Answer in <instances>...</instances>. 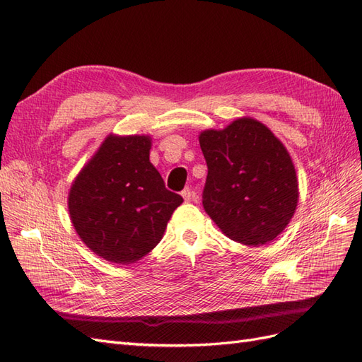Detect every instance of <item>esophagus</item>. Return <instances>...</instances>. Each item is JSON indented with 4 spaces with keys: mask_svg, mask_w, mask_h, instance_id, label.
I'll return each instance as SVG.
<instances>
[{
    "mask_svg": "<svg viewBox=\"0 0 362 362\" xmlns=\"http://www.w3.org/2000/svg\"><path fill=\"white\" fill-rule=\"evenodd\" d=\"M181 197L184 198V201H192L193 197H195V193H193V190L190 187H186L182 192H181Z\"/></svg>",
    "mask_w": 362,
    "mask_h": 362,
    "instance_id": "obj_1",
    "label": "esophagus"
}]
</instances>
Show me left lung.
<instances>
[{
    "instance_id": "1",
    "label": "left lung",
    "mask_w": 362,
    "mask_h": 362,
    "mask_svg": "<svg viewBox=\"0 0 362 362\" xmlns=\"http://www.w3.org/2000/svg\"><path fill=\"white\" fill-rule=\"evenodd\" d=\"M207 163L206 214L230 240L264 245L293 218L299 192L284 144L261 121L243 117L221 130L199 134Z\"/></svg>"
}]
</instances>
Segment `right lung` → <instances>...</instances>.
I'll list each match as a JSON object with an SVG mask.
<instances>
[{"mask_svg": "<svg viewBox=\"0 0 362 362\" xmlns=\"http://www.w3.org/2000/svg\"><path fill=\"white\" fill-rule=\"evenodd\" d=\"M151 135H113L76 175L67 206L81 241L100 258L132 264L161 241L182 198L148 160Z\"/></svg>", "mask_w": 362, "mask_h": 362, "instance_id": "1", "label": "right lung"}]
</instances>
